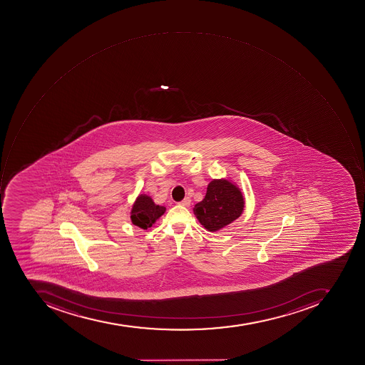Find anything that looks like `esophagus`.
Listing matches in <instances>:
<instances>
[{"instance_id":"34e87169","label":"esophagus","mask_w":365,"mask_h":365,"mask_svg":"<svg viewBox=\"0 0 365 365\" xmlns=\"http://www.w3.org/2000/svg\"><path fill=\"white\" fill-rule=\"evenodd\" d=\"M179 204H181V205L183 206H190V204H191V199H190V197H185V199H184L183 201L180 202Z\"/></svg>"}]
</instances>
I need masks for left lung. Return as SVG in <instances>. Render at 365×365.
<instances>
[{
    "instance_id": "obj_1",
    "label": "left lung",
    "mask_w": 365,
    "mask_h": 365,
    "mask_svg": "<svg viewBox=\"0 0 365 365\" xmlns=\"http://www.w3.org/2000/svg\"><path fill=\"white\" fill-rule=\"evenodd\" d=\"M243 207V195L237 186L225 180H213L203 201L194 207V214L206 230L214 232L237 220Z\"/></svg>"
}]
</instances>
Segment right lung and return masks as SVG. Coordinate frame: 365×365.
<instances>
[{"label": "right lung", "mask_w": 365, "mask_h": 365, "mask_svg": "<svg viewBox=\"0 0 365 365\" xmlns=\"http://www.w3.org/2000/svg\"><path fill=\"white\" fill-rule=\"evenodd\" d=\"M164 212H165V207L155 205L150 196L140 195L132 209V223L141 229H148L155 223L156 220L159 219Z\"/></svg>", "instance_id": "add662e5"}]
</instances>
